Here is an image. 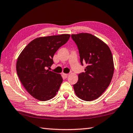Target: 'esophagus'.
<instances>
[{
    "label": "esophagus",
    "mask_w": 133,
    "mask_h": 133,
    "mask_svg": "<svg viewBox=\"0 0 133 133\" xmlns=\"http://www.w3.org/2000/svg\"><path fill=\"white\" fill-rule=\"evenodd\" d=\"M63 76H64V77L65 78H67V77H68V76H69V74L63 73Z\"/></svg>",
    "instance_id": "34e87169"
}]
</instances>
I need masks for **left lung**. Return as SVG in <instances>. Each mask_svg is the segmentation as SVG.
<instances>
[{"mask_svg": "<svg viewBox=\"0 0 133 133\" xmlns=\"http://www.w3.org/2000/svg\"><path fill=\"white\" fill-rule=\"evenodd\" d=\"M71 36L77 44L81 64L87 65L73 85L75 92L83 100H94L104 93L111 81L114 69L111 51L104 42L90 33Z\"/></svg>", "mask_w": 133, "mask_h": 133, "instance_id": "obj_1", "label": "left lung"}]
</instances>
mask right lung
<instances>
[{
  "label": "right lung",
  "mask_w": 133,
  "mask_h": 133,
  "mask_svg": "<svg viewBox=\"0 0 133 133\" xmlns=\"http://www.w3.org/2000/svg\"><path fill=\"white\" fill-rule=\"evenodd\" d=\"M70 35L38 37L27 45L18 57L16 71L27 91L40 101L53 98L63 82L59 74L49 71L53 57L60 47L68 41Z\"/></svg>",
  "instance_id": "obj_1"
}]
</instances>
